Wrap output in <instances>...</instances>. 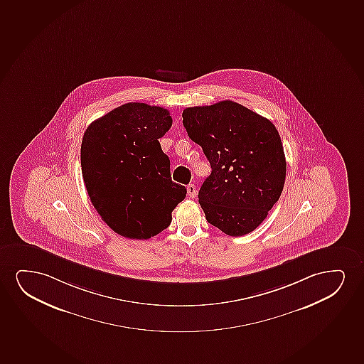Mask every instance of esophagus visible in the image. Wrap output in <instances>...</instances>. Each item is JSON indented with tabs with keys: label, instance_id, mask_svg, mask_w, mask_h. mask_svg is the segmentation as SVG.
<instances>
[{
	"label": "esophagus",
	"instance_id": "obj_1",
	"mask_svg": "<svg viewBox=\"0 0 364 364\" xmlns=\"http://www.w3.org/2000/svg\"><path fill=\"white\" fill-rule=\"evenodd\" d=\"M196 194H198V190L195 188V185H188V195H189V198H194Z\"/></svg>",
	"mask_w": 364,
	"mask_h": 364
}]
</instances>
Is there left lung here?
<instances>
[{"label":"left lung","instance_id":"obj_1","mask_svg":"<svg viewBox=\"0 0 364 364\" xmlns=\"http://www.w3.org/2000/svg\"><path fill=\"white\" fill-rule=\"evenodd\" d=\"M183 123L213 169L198 191L208 223L232 237L255 231L285 183L287 161L278 129L230 100L188 107Z\"/></svg>","mask_w":364,"mask_h":364}]
</instances>
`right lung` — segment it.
<instances>
[{"instance_id":"right-lung-1","label":"right lung","mask_w":364,"mask_h":364,"mask_svg":"<svg viewBox=\"0 0 364 364\" xmlns=\"http://www.w3.org/2000/svg\"><path fill=\"white\" fill-rule=\"evenodd\" d=\"M169 111L129 102L86 128L81 171L91 203L119 236L148 240L166 230L186 189L170 176L159 138L171 127Z\"/></svg>"}]
</instances>
